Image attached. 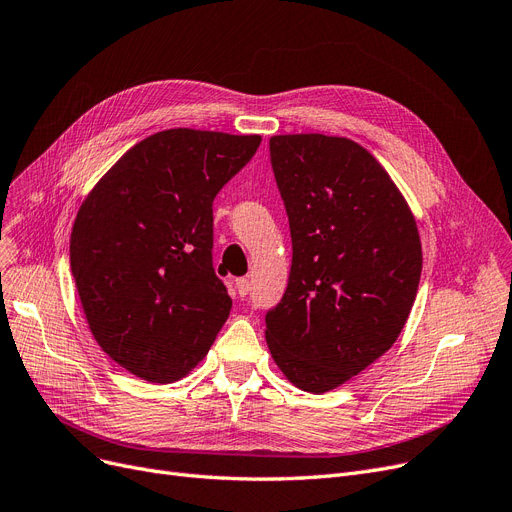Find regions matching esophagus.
I'll use <instances>...</instances> for the list:
<instances>
[{
    "label": "esophagus",
    "mask_w": 512,
    "mask_h": 512,
    "mask_svg": "<svg viewBox=\"0 0 512 512\" xmlns=\"http://www.w3.org/2000/svg\"><path fill=\"white\" fill-rule=\"evenodd\" d=\"M236 291H238V295H240V297L249 295V291H251V282H249V278H238V280H236Z\"/></svg>",
    "instance_id": "34e87169"
}]
</instances>
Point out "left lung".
I'll use <instances>...</instances> for the list:
<instances>
[{
  "label": "left lung",
  "instance_id": "obj_1",
  "mask_svg": "<svg viewBox=\"0 0 512 512\" xmlns=\"http://www.w3.org/2000/svg\"><path fill=\"white\" fill-rule=\"evenodd\" d=\"M293 240L286 293L265 314L272 358L293 385L326 393L395 343L416 299L422 249L389 173L347 138H270Z\"/></svg>",
  "mask_w": 512,
  "mask_h": 512
}]
</instances>
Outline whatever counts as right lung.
Segmentation results:
<instances>
[{"label":"right lung","mask_w":512,"mask_h":512,"mask_svg":"<svg viewBox=\"0 0 512 512\" xmlns=\"http://www.w3.org/2000/svg\"><path fill=\"white\" fill-rule=\"evenodd\" d=\"M261 136L165 129L129 148L83 201L71 272L87 324L119 366L173 383L230 316L213 270V198Z\"/></svg>","instance_id":"add662e5"}]
</instances>
